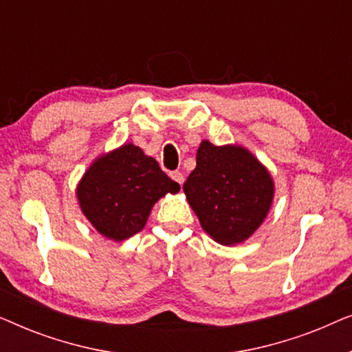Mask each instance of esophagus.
I'll use <instances>...</instances> for the list:
<instances>
[{
    "label": "esophagus",
    "instance_id": "obj_1",
    "mask_svg": "<svg viewBox=\"0 0 352 352\" xmlns=\"http://www.w3.org/2000/svg\"><path fill=\"white\" fill-rule=\"evenodd\" d=\"M170 176H171V179L176 181L179 186H182V182H184V175H182L181 171H173Z\"/></svg>",
    "mask_w": 352,
    "mask_h": 352
}]
</instances>
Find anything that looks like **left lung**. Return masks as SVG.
Masks as SVG:
<instances>
[{"instance_id":"1","label":"left lung","mask_w":352,"mask_h":352,"mask_svg":"<svg viewBox=\"0 0 352 352\" xmlns=\"http://www.w3.org/2000/svg\"><path fill=\"white\" fill-rule=\"evenodd\" d=\"M200 226L221 245H237L263 224L274 199L267 168L242 146L201 141L182 186Z\"/></svg>"}]
</instances>
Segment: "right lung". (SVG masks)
<instances>
[{"mask_svg":"<svg viewBox=\"0 0 352 352\" xmlns=\"http://www.w3.org/2000/svg\"><path fill=\"white\" fill-rule=\"evenodd\" d=\"M179 189L155 158L123 144L96 158L76 186V199L99 234L122 242L144 229L155 201Z\"/></svg>","mask_w":352,"mask_h":352,"instance_id":"obj_1","label":"right lung"}]
</instances>
